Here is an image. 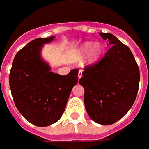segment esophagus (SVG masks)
<instances>
[{"label": "esophagus", "instance_id": "1", "mask_svg": "<svg viewBox=\"0 0 149 149\" xmlns=\"http://www.w3.org/2000/svg\"><path fill=\"white\" fill-rule=\"evenodd\" d=\"M82 77V70H79L78 71V78H81Z\"/></svg>", "mask_w": 149, "mask_h": 149}]
</instances>
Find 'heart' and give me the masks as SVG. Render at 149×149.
Wrapping results in <instances>:
<instances>
[{
    "label": "heart",
    "instance_id": "b5f03b06",
    "mask_svg": "<svg viewBox=\"0 0 149 149\" xmlns=\"http://www.w3.org/2000/svg\"><path fill=\"white\" fill-rule=\"evenodd\" d=\"M91 42H86V43L82 44L80 47V49H77L74 54V55L72 56V60L73 61H79V60H81L89 50H90L89 51V56H88L89 61L91 62V61L95 60L98 58V56L100 54L101 47L98 43H95L91 47Z\"/></svg>",
    "mask_w": 149,
    "mask_h": 149
}]
</instances>
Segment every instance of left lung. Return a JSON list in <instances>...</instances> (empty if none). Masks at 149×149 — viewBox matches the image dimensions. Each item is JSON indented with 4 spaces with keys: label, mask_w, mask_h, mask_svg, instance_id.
Listing matches in <instances>:
<instances>
[{
    "label": "left lung",
    "mask_w": 149,
    "mask_h": 149,
    "mask_svg": "<svg viewBox=\"0 0 149 149\" xmlns=\"http://www.w3.org/2000/svg\"><path fill=\"white\" fill-rule=\"evenodd\" d=\"M100 35L110 47L102 58L85 67L79 83L85 89L88 116L95 123L109 125L120 120L134 105L140 73L128 46L111 33Z\"/></svg>",
    "instance_id": "1"
}]
</instances>
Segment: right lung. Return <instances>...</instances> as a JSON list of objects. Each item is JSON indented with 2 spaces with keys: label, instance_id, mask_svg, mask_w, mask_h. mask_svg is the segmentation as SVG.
<instances>
[{
  "label": "right lung",
  "instance_id": "obj_1",
  "mask_svg": "<svg viewBox=\"0 0 149 149\" xmlns=\"http://www.w3.org/2000/svg\"><path fill=\"white\" fill-rule=\"evenodd\" d=\"M54 36L32 40L16 54L9 81L15 105L30 123L39 127L53 125L64 112L71 91L78 81V69L62 76L50 71L40 57L44 44Z\"/></svg>",
  "mask_w": 149,
  "mask_h": 149
}]
</instances>
